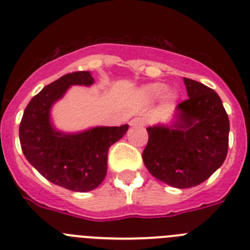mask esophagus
<instances>
[{
    "label": "esophagus",
    "mask_w": 250,
    "mask_h": 250,
    "mask_svg": "<svg viewBox=\"0 0 250 250\" xmlns=\"http://www.w3.org/2000/svg\"><path fill=\"white\" fill-rule=\"evenodd\" d=\"M129 125H140V127H142V125H146V121H145V118H142V117H136V118L131 119Z\"/></svg>",
    "instance_id": "1"
}]
</instances>
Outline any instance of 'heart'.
I'll return each mask as SVG.
<instances>
[{"label":"heart","mask_w":250,"mask_h":250,"mask_svg":"<svg viewBox=\"0 0 250 250\" xmlns=\"http://www.w3.org/2000/svg\"><path fill=\"white\" fill-rule=\"evenodd\" d=\"M165 92H166V86L160 83L149 84V85L143 88V94L146 95L148 99H152V101L161 98L162 95L165 94Z\"/></svg>","instance_id":"b5f03b06"}]
</instances>
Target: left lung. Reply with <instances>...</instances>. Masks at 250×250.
<instances>
[{
	"label": "left lung",
	"mask_w": 250,
	"mask_h": 250,
	"mask_svg": "<svg viewBox=\"0 0 250 250\" xmlns=\"http://www.w3.org/2000/svg\"><path fill=\"white\" fill-rule=\"evenodd\" d=\"M188 98L170 125L147 128L142 153L152 176L177 188L200 185L223 165L229 146V118L215 90L184 78Z\"/></svg>",
	"instance_id": "obj_1"
}]
</instances>
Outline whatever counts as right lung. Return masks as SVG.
<instances>
[{"mask_svg": "<svg viewBox=\"0 0 250 250\" xmlns=\"http://www.w3.org/2000/svg\"><path fill=\"white\" fill-rule=\"evenodd\" d=\"M90 71L65 74L30 101L20 123V143L26 160L46 180L75 192L98 188L107 175L108 149L127 133L121 127H93L64 133L54 127L50 110L71 85L90 86Z\"/></svg>", "mask_w": 250, "mask_h": 250, "instance_id": "1", "label": "right lung"}]
</instances>
